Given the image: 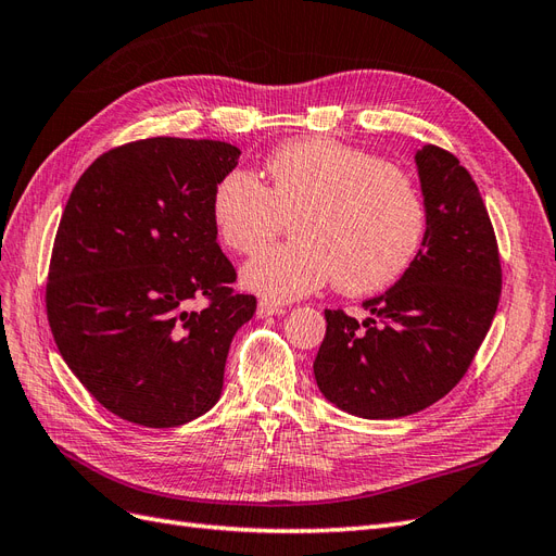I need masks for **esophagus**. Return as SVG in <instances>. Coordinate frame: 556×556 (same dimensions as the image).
Instances as JSON below:
<instances>
[{"mask_svg":"<svg viewBox=\"0 0 556 556\" xmlns=\"http://www.w3.org/2000/svg\"><path fill=\"white\" fill-rule=\"evenodd\" d=\"M282 313H285V306H278V304H274V301L262 299L257 304V317H271V315H282Z\"/></svg>","mask_w":556,"mask_h":556,"instance_id":"obj_1","label":"esophagus"}]
</instances>
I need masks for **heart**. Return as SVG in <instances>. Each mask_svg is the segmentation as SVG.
<instances>
[{
    "label": "heart",
    "instance_id": "1",
    "mask_svg": "<svg viewBox=\"0 0 556 556\" xmlns=\"http://www.w3.org/2000/svg\"><path fill=\"white\" fill-rule=\"evenodd\" d=\"M268 188L231 169L213 188L217 239L239 255L271 243L294 220V243L268 248L243 266V285L271 301L315 292L329 280L345 294L390 288L408 271L427 233L415 182L366 150L311 137L266 157Z\"/></svg>",
    "mask_w": 556,
    "mask_h": 556
}]
</instances>
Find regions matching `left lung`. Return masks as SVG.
I'll use <instances>...</instances> for the list:
<instances>
[{"label": "left lung", "instance_id": "1", "mask_svg": "<svg viewBox=\"0 0 556 556\" xmlns=\"http://www.w3.org/2000/svg\"><path fill=\"white\" fill-rule=\"evenodd\" d=\"M427 233L392 290L366 299L368 317L325 311L313 374L350 415L394 419L425 410L457 384L492 327L501 296L496 233L470 174L447 150L415 155Z\"/></svg>", "mask_w": 556, "mask_h": 556}]
</instances>
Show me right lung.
<instances>
[{
    "label": "right lung",
    "instance_id": "add662e5",
    "mask_svg": "<svg viewBox=\"0 0 556 556\" xmlns=\"http://www.w3.org/2000/svg\"><path fill=\"white\" fill-rule=\"evenodd\" d=\"M239 155L211 139L131 141L99 155L66 201L48 325L74 376L127 422L180 427L220 399L233 333L257 308L231 288L211 220L213 188Z\"/></svg>",
    "mask_w": 556,
    "mask_h": 556
}]
</instances>
